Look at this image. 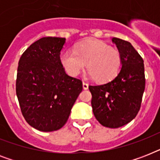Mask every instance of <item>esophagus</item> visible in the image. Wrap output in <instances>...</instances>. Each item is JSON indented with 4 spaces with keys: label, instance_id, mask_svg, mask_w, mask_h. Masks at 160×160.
<instances>
[{
    "label": "esophagus",
    "instance_id": "obj_1",
    "mask_svg": "<svg viewBox=\"0 0 160 160\" xmlns=\"http://www.w3.org/2000/svg\"><path fill=\"white\" fill-rule=\"evenodd\" d=\"M83 88H84V90H87L89 88V85L86 82H83Z\"/></svg>",
    "mask_w": 160,
    "mask_h": 160
}]
</instances>
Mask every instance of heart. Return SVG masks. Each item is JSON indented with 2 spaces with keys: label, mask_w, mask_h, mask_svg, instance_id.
<instances>
[{
  "label": "heart",
  "mask_w": 160,
  "mask_h": 160,
  "mask_svg": "<svg viewBox=\"0 0 160 160\" xmlns=\"http://www.w3.org/2000/svg\"><path fill=\"white\" fill-rule=\"evenodd\" d=\"M60 60L65 71L71 76L79 75L86 64L89 75L98 82H107L114 79L122 63L121 54L116 47L98 40L78 44L75 51H63Z\"/></svg>",
  "instance_id": "heart-1"
}]
</instances>
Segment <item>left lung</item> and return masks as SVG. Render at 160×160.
<instances>
[{"mask_svg":"<svg viewBox=\"0 0 160 160\" xmlns=\"http://www.w3.org/2000/svg\"><path fill=\"white\" fill-rule=\"evenodd\" d=\"M121 54L122 68L114 80L90 85L91 105L103 126L119 128L134 119L141 106L145 88L144 60L129 42L113 38Z\"/></svg>","mask_w":160,"mask_h":160,"instance_id":"8db88e82","label":"left lung"}]
</instances>
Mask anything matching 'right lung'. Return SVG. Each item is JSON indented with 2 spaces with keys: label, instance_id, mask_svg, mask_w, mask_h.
Returning a JSON list of instances; mask_svg holds the SVG:
<instances>
[{
  "label": "right lung",
  "instance_id": "add662e5",
  "mask_svg": "<svg viewBox=\"0 0 160 160\" xmlns=\"http://www.w3.org/2000/svg\"><path fill=\"white\" fill-rule=\"evenodd\" d=\"M65 38L43 37L19 60L16 90L21 113L31 126L51 132L62 128L82 91V81L65 73L60 60Z\"/></svg>",
  "mask_w": 160,
  "mask_h": 160
}]
</instances>
